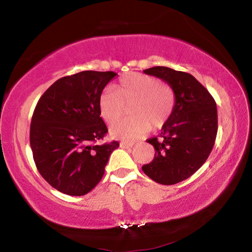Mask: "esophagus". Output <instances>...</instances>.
<instances>
[{
	"label": "esophagus",
	"instance_id": "esophagus-1",
	"mask_svg": "<svg viewBox=\"0 0 252 252\" xmlns=\"http://www.w3.org/2000/svg\"><path fill=\"white\" fill-rule=\"evenodd\" d=\"M120 147L123 149H130L133 147V143H127V142H121L120 143Z\"/></svg>",
	"mask_w": 252,
	"mask_h": 252
}]
</instances>
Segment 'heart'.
Here are the masks:
<instances>
[{
    "label": "heart",
    "mask_w": 252,
    "mask_h": 252,
    "mask_svg": "<svg viewBox=\"0 0 252 252\" xmlns=\"http://www.w3.org/2000/svg\"><path fill=\"white\" fill-rule=\"evenodd\" d=\"M130 104L131 118L110 127V134L123 141L141 138L151 126H163L173 111L176 95L170 85L155 76L131 73L121 78L114 91L105 90L97 100L100 116L109 125L120 120Z\"/></svg>",
    "instance_id": "b5f03b06"
}]
</instances>
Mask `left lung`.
Returning a JSON list of instances; mask_svg holds the SVG:
<instances>
[{
  "mask_svg": "<svg viewBox=\"0 0 252 252\" xmlns=\"http://www.w3.org/2000/svg\"><path fill=\"white\" fill-rule=\"evenodd\" d=\"M167 82L174 91L176 104L161 133L147 140L155 147V158L142 167L153 181L170 186L186 180L206 162L218 131L217 104L193 75L167 66L143 71Z\"/></svg>",
  "mask_w": 252,
  "mask_h": 252,
  "instance_id": "8db88e82",
  "label": "left lung"
}]
</instances>
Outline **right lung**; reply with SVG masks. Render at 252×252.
Wrapping results in <instances>:
<instances>
[{
	"mask_svg": "<svg viewBox=\"0 0 252 252\" xmlns=\"http://www.w3.org/2000/svg\"><path fill=\"white\" fill-rule=\"evenodd\" d=\"M116 72L82 71L51 85L33 112L30 144L35 165L54 189L84 195L101 181L119 142L97 144L108 133L97 108Z\"/></svg>",
	"mask_w": 252,
	"mask_h": 252,
	"instance_id": "right-lung-1",
	"label": "right lung"
}]
</instances>
